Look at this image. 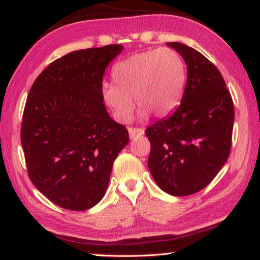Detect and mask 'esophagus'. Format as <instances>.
Returning a JSON list of instances; mask_svg holds the SVG:
<instances>
[{"instance_id": "34e87169", "label": "esophagus", "mask_w": 260, "mask_h": 260, "mask_svg": "<svg viewBox=\"0 0 260 260\" xmlns=\"http://www.w3.org/2000/svg\"><path fill=\"white\" fill-rule=\"evenodd\" d=\"M128 133H129L131 139H135V138H138V136L142 135L144 133V129L143 128H138V127H129Z\"/></svg>"}]
</instances>
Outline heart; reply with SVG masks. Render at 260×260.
I'll return each mask as SVG.
<instances>
[{
    "mask_svg": "<svg viewBox=\"0 0 260 260\" xmlns=\"http://www.w3.org/2000/svg\"><path fill=\"white\" fill-rule=\"evenodd\" d=\"M113 83H105L102 98L118 121L127 122L134 111L140 116L162 118L172 113L181 102L186 85V65L171 48L139 52L114 64Z\"/></svg>",
    "mask_w": 260,
    "mask_h": 260,
    "instance_id": "heart-1",
    "label": "heart"
}]
</instances>
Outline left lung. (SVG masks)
Instances as JSON below:
<instances>
[{
  "label": "left lung",
  "mask_w": 260,
  "mask_h": 260,
  "mask_svg": "<svg viewBox=\"0 0 260 260\" xmlns=\"http://www.w3.org/2000/svg\"><path fill=\"white\" fill-rule=\"evenodd\" d=\"M167 46L186 61L187 83L178 109L146 129L148 167L161 190L188 196L208 186L230 156L234 104L221 73L205 56L180 42Z\"/></svg>",
  "instance_id": "obj_1"
}]
</instances>
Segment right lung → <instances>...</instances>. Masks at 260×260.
<instances>
[{"instance_id": "obj_1", "label": "right lung", "mask_w": 260, "mask_h": 260, "mask_svg": "<svg viewBox=\"0 0 260 260\" xmlns=\"http://www.w3.org/2000/svg\"><path fill=\"white\" fill-rule=\"evenodd\" d=\"M124 49L109 45L52 61L30 87L20 139L30 181L52 203L72 211L103 199L128 131L103 103L105 69Z\"/></svg>"}]
</instances>
